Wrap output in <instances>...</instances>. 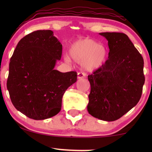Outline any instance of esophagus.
<instances>
[{
	"mask_svg": "<svg viewBox=\"0 0 152 152\" xmlns=\"http://www.w3.org/2000/svg\"><path fill=\"white\" fill-rule=\"evenodd\" d=\"M86 77V74L84 73V72H78L77 73V79L78 80H80V79L84 78Z\"/></svg>",
	"mask_w": 152,
	"mask_h": 152,
	"instance_id": "esophagus-1",
	"label": "esophagus"
}]
</instances>
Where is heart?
<instances>
[{
    "instance_id": "1",
    "label": "heart",
    "mask_w": 152,
    "mask_h": 152,
    "mask_svg": "<svg viewBox=\"0 0 152 152\" xmlns=\"http://www.w3.org/2000/svg\"><path fill=\"white\" fill-rule=\"evenodd\" d=\"M70 57L77 63H82L86 71L92 72L101 68L108 57V50L104 45L99 44L91 39H82L70 45L68 49ZM66 61H70L68 57Z\"/></svg>"
}]
</instances>
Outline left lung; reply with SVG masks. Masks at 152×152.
Listing matches in <instances>:
<instances>
[{
	"mask_svg": "<svg viewBox=\"0 0 152 152\" xmlns=\"http://www.w3.org/2000/svg\"><path fill=\"white\" fill-rule=\"evenodd\" d=\"M99 34L108 41L109 58L88 76L91 93L87 110L93 117L111 122L121 118L140 100L145 84L144 61L127 35Z\"/></svg>",
	"mask_w": 152,
	"mask_h": 152,
	"instance_id": "obj_1",
	"label": "left lung"
}]
</instances>
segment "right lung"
Returning <instances> with one entry per match:
<instances>
[{"label":"right lung","instance_id":"1","mask_svg":"<svg viewBox=\"0 0 152 152\" xmlns=\"http://www.w3.org/2000/svg\"><path fill=\"white\" fill-rule=\"evenodd\" d=\"M62 45L52 30H37L20 39L10 59L7 88L14 107L32 119L53 117L77 72L55 70Z\"/></svg>","mask_w":152,"mask_h":152}]
</instances>
